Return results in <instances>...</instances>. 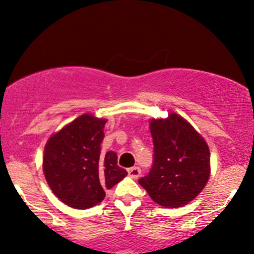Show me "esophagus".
<instances>
[{"label":"esophagus","instance_id":"1","mask_svg":"<svg viewBox=\"0 0 254 254\" xmlns=\"http://www.w3.org/2000/svg\"><path fill=\"white\" fill-rule=\"evenodd\" d=\"M127 173H129V176L131 177L132 179H137L141 175V170H140L139 167H131L127 170Z\"/></svg>","mask_w":254,"mask_h":254}]
</instances>
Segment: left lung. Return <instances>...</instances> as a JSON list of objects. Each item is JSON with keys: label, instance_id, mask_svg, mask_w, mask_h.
I'll return each instance as SVG.
<instances>
[{"label": "left lung", "instance_id": "8db88e82", "mask_svg": "<svg viewBox=\"0 0 254 254\" xmlns=\"http://www.w3.org/2000/svg\"><path fill=\"white\" fill-rule=\"evenodd\" d=\"M153 163L139 183L155 203L179 207L196 198L210 176V151L200 134L176 113L152 119Z\"/></svg>", "mask_w": 254, "mask_h": 254}]
</instances>
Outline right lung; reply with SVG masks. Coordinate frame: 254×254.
Wrapping results in <instances>:
<instances>
[{
  "instance_id": "add662e5",
  "label": "right lung",
  "mask_w": 254,
  "mask_h": 254,
  "mask_svg": "<svg viewBox=\"0 0 254 254\" xmlns=\"http://www.w3.org/2000/svg\"><path fill=\"white\" fill-rule=\"evenodd\" d=\"M106 119L82 114L51 135L43 157V171L53 193L73 209L101 203L127 175L118 166L117 153L101 152Z\"/></svg>"
}]
</instances>
